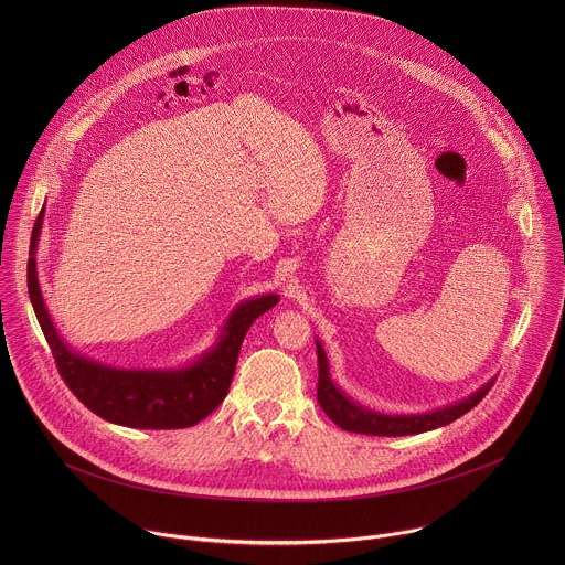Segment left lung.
<instances>
[{"label":"left lung","instance_id":"obj_1","mask_svg":"<svg viewBox=\"0 0 565 565\" xmlns=\"http://www.w3.org/2000/svg\"><path fill=\"white\" fill-rule=\"evenodd\" d=\"M317 344V362H319V382H317V402L324 414L344 431L353 434H366V436H414L423 431H431L438 427H445L454 423L456 418L465 416L469 409H473L478 402L486 397V393L492 388L494 380L486 382L467 397L454 402V405L425 412V414H380L358 399L347 395L331 377V366L324 347L319 340Z\"/></svg>","mask_w":565,"mask_h":565}]
</instances>
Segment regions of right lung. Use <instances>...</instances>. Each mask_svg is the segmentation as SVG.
Wrapping results in <instances>:
<instances>
[{
	"mask_svg": "<svg viewBox=\"0 0 565 565\" xmlns=\"http://www.w3.org/2000/svg\"><path fill=\"white\" fill-rule=\"evenodd\" d=\"M44 207L35 221L29 250V297L57 371L75 397L107 423L131 429H183L210 416L227 395L236 358L255 319L270 310L279 295H257L238 301L216 335L196 360L170 369H120L92 360L68 347L57 333L38 279V241Z\"/></svg>",
	"mask_w": 565,
	"mask_h": 565,
	"instance_id": "obj_1",
	"label": "right lung"
}]
</instances>
